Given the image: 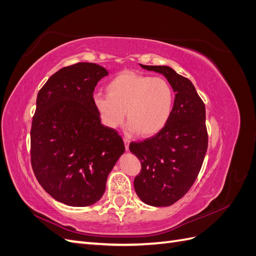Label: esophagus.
Listing matches in <instances>:
<instances>
[{
	"instance_id": "34e87169",
	"label": "esophagus",
	"mask_w": 256,
	"mask_h": 256,
	"mask_svg": "<svg viewBox=\"0 0 256 256\" xmlns=\"http://www.w3.org/2000/svg\"><path fill=\"white\" fill-rule=\"evenodd\" d=\"M124 142H125V147H126V150H129V143H130V140L128 138L124 136Z\"/></svg>"
}]
</instances>
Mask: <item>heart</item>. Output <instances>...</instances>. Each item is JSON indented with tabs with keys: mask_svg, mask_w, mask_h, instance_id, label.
I'll return each instance as SVG.
<instances>
[{
	"mask_svg": "<svg viewBox=\"0 0 256 256\" xmlns=\"http://www.w3.org/2000/svg\"><path fill=\"white\" fill-rule=\"evenodd\" d=\"M106 90V95L96 94L92 102L109 128L120 127L126 112L129 129L150 136L164 129L171 118L174 92L161 76L126 70L108 82Z\"/></svg>",
	"mask_w": 256,
	"mask_h": 256,
	"instance_id": "heart-1",
	"label": "heart"
}]
</instances>
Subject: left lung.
I'll list each match as a JSON object with an SVG mask.
<instances>
[{
    "instance_id": "left-lung-1",
    "label": "left lung",
    "mask_w": 256,
    "mask_h": 256,
    "mask_svg": "<svg viewBox=\"0 0 256 256\" xmlns=\"http://www.w3.org/2000/svg\"><path fill=\"white\" fill-rule=\"evenodd\" d=\"M164 74L175 94L171 118L166 127L129 150L141 161L134 190L144 203L170 206L180 200L194 184L208 147L206 111L194 85L168 66H147Z\"/></svg>"
}]
</instances>
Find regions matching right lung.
Returning a JSON list of instances; mask_svg holds the SVG:
<instances>
[{
	"label": "right lung",
	"instance_id": "add662e5",
	"mask_svg": "<svg viewBox=\"0 0 256 256\" xmlns=\"http://www.w3.org/2000/svg\"><path fill=\"white\" fill-rule=\"evenodd\" d=\"M106 69L94 63L60 68L40 90L30 127V164L42 187L60 203H96L125 144L104 126L92 92Z\"/></svg>",
	"mask_w": 256,
	"mask_h": 256
}]
</instances>
